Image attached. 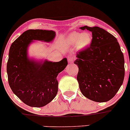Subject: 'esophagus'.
Masks as SVG:
<instances>
[{"label": "esophagus", "instance_id": "1", "mask_svg": "<svg viewBox=\"0 0 130 130\" xmlns=\"http://www.w3.org/2000/svg\"><path fill=\"white\" fill-rule=\"evenodd\" d=\"M68 61H69V63H72L73 61H74V58L72 56H69L67 58Z\"/></svg>", "mask_w": 130, "mask_h": 130}]
</instances>
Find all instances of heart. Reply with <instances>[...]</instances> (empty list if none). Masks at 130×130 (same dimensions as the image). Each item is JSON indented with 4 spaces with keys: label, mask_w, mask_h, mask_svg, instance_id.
Here are the masks:
<instances>
[{
    "label": "heart",
    "mask_w": 130,
    "mask_h": 130,
    "mask_svg": "<svg viewBox=\"0 0 130 130\" xmlns=\"http://www.w3.org/2000/svg\"><path fill=\"white\" fill-rule=\"evenodd\" d=\"M93 40L91 34L89 32L80 33L74 31L68 35L66 37V42L69 46H75L79 50L86 49L91 45Z\"/></svg>",
    "instance_id": "b5f03b06"
}]
</instances>
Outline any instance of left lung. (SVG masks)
<instances>
[{
  "mask_svg": "<svg viewBox=\"0 0 130 130\" xmlns=\"http://www.w3.org/2000/svg\"><path fill=\"white\" fill-rule=\"evenodd\" d=\"M92 33L90 46L77 53L74 63L79 67L77 79L87 99L105 102L112 99L123 84L124 77V55L118 40L98 26H84Z\"/></svg>",
  "mask_w": 130,
  "mask_h": 130,
  "instance_id": "left-lung-1",
  "label": "left lung"
}]
</instances>
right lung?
Listing matches in <instances>:
<instances>
[{
  "label": "right lung",
  "instance_id": "right-lung-1",
  "mask_svg": "<svg viewBox=\"0 0 130 130\" xmlns=\"http://www.w3.org/2000/svg\"><path fill=\"white\" fill-rule=\"evenodd\" d=\"M53 30H28L11 44L7 63L9 86L14 94L26 105L41 107L51 102L58 93L57 76L67 65L66 58L53 62L28 56V47L35 41L52 42Z\"/></svg>",
  "mask_w": 130,
  "mask_h": 130
}]
</instances>
